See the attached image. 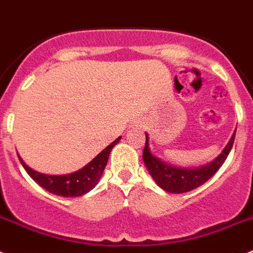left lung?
I'll return each instance as SVG.
<instances>
[{
  "label": "left lung",
  "mask_w": 253,
  "mask_h": 253,
  "mask_svg": "<svg viewBox=\"0 0 253 253\" xmlns=\"http://www.w3.org/2000/svg\"><path fill=\"white\" fill-rule=\"evenodd\" d=\"M234 136H236V131L233 132L231 140L227 143V146L224 147L222 154L211 163L197 168V169H183V168L169 165V164L164 163L163 160L154 156L150 151L149 136L146 133V143H145L142 155L143 163L146 165L155 183L158 184L161 189H164L165 192L175 193V194L190 192L193 189L206 183L207 180H209L218 171V169L226 161L229 151L232 150Z\"/></svg>",
  "instance_id": "obj_1"
}]
</instances>
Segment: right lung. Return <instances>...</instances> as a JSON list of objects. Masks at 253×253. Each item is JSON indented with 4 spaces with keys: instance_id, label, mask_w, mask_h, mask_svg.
I'll use <instances>...</instances> for the list:
<instances>
[{
    "instance_id": "obj_1",
    "label": "right lung",
    "mask_w": 253,
    "mask_h": 253,
    "mask_svg": "<svg viewBox=\"0 0 253 253\" xmlns=\"http://www.w3.org/2000/svg\"><path fill=\"white\" fill-rule=\"evenodd\" d=\"M121 140V136L116 138L112 143H110L104 150H102L90 163L82 168L81 170L72 174L67 175H46L42 172L35 171L31 168L24 163L21 156L19 155V160L26 172L33 177L34 180L46 189L47 192L53 193L60 197H81V195L87 194L90 192L101 179L103 170L108 161L111 150L115 145H117L118 141Z\"/></svg>"
}]
</instances>
